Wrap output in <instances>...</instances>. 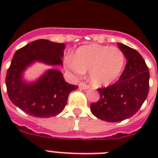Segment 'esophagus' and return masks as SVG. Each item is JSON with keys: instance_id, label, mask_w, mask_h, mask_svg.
<instances>
[{"instance_id": "obj_1", "label": "esophagus", "mask_w": 158, "mask_h": 158, "mask_svg": "<svg viewBox=\"0 0 158 158\" xmlns=\"http://www.w3.org/2000/svg\"><path fill=\"white\" fill-rule=\"evenodd\" d=\"M79 87L81 89H84V90H86V89H89V85H87V84H84V83H80V84H79Z\"/></svg>"}]
</instances>
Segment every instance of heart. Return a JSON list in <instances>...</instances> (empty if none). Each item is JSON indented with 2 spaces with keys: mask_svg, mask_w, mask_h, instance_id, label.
<instances>
[{
  "mask_svg": "<svg viewBox=\"0 0 158 158\" xmlns=\"http://www.w3.org/2000/svg\"><path fill=\"white\" fill-rule=\"evenodd\" d=\"M125 61V55L120 48L89 44L78 48L74 59L66 58L64 68L77 77L89 71V79L94 85L106 87L117 81L124 70Z\"/></svg>",
  "mask_w": 158,
  "mask_h": 158,
  "instance_id": "1",
  "label": "heart"
}]
</instances>
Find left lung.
Listing matches in <instances>:
<instances>
[{
  "label": "left lung",
  "mask_w": 158,
  "mask_h": 158,
  "mask_svg": "<svg viewBox=\"0 0 158 158\" xmlns=\"http://www.w3.org/2000/svg\"><path fill=\"white\" fill-rule=\"evenodd\" d=\"M117 45L127 60L125 69L116 83L98 90L100 99L90 106L96 117L107 122L133 116L144 102L149 90V70L142 56L123 43Z\"/></svg>",
  "instance_id": "1"
}]
</instances>
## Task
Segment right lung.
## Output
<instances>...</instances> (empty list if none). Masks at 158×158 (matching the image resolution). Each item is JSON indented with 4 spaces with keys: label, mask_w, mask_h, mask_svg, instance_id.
<instances>
[{
    "label": "right lung",
    "mask_w": 158,
    "mask_h": 158,
    "mask_svg": "<svg viewBox=\"0 0 158 158\" xmlns=\"http://www.w3.org/2000/svg\"><path fill=\"white\" fill-rule=\"evenodd\" d=\"M64 48L63 43L39 39L15 53L6 79L12 103L34 117H52L64 110L69 94L78 86L66 83L61 72L56 69L46 70L33 81L26 80L23 74L36 62L51 66L62 65Z\"/></svg>",
    "instance_id": "right-lung-1"
}]
</instances>
